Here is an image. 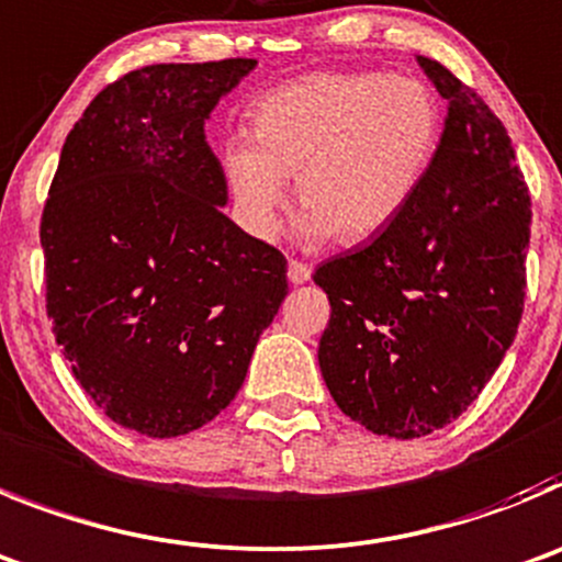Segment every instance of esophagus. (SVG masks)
I'll list each match as a JSON object with an SVG mask.
<instances>
[{
  "label": "esophagus",
  "mask_w": 562,
  "mask_h": 562,
  "mask_svg": "<svg viewBox=\"0 0 562 562\" xmlns=\"http://www.w3.org/2000/svg\"><path fill=\"white\" fill-rule=\"evenodd\" d=\"M286 276H290L292 284H306L308 278H312V267L303 265V261H290V267H286Z\"/></svg>",
  "instance_id": "obj_1"
}]
</instances>
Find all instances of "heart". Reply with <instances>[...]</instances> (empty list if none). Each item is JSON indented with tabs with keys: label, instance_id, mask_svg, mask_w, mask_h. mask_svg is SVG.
Returning <instances> with one entry per match:
<instances>
[{
	"label": "heart",
	"instance_id": "heart-1",
	"mask_svg": "<svg viewBox=\"0 0 562 562\" xmlns=\"http://www.w3.org/2000/svg\"><path fill=\"white\" fill-rule=\"evenodd\" d=\"M250 133L223 147L241 225L278 231L290 187L303 241H364L387 231L424 187L442 136V108L415 77L317 71L256 102Z\"/></svg>",
	"mask_w": 562,
	"mask_h": 562
}]
</instances>
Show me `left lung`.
I'll return each mask as SVG.
<instances>
[{"mask_svg":"<svg viewBox=\"0 0 562 562\" xmlns=\"http://www.w3.org/2000/svg\"><path fill=\"white\" fill-rule=\"evenodd\" d=\"M418 64L449 100L424 187L370 245L315 270L328 393L395 440L449 426L491 382L521 323L532 223L502 120L446 66Z\"/></svg>","mask_w":562,"mask_h":562,"instance_id":"obj_1","label":"left lung"}]
</instances>
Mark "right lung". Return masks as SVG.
I'll use <instances>...</instances> for the list:
<instances>
[{"label":"right lung","mask_w":562,"mask_h":562,"mask_svg":"<svg viewBox=\"0 0 562 562\" xmlns=\"http://www.w3.org/2000/svg\"><path fill=\"white\" fill-rule=\"evenodd\" d=\"M254 58L127 71L82 111L41 214L46 315L113 424L180 437L225 409L286 297V259L225 217L205 142Z\"/></svg>","instance_id":"obj_1"}]
</instances>
